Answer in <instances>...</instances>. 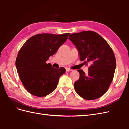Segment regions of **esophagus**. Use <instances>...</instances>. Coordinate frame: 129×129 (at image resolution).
<instances>
[{
  "instance_id": "esophagus-1",
  "label": "esophagus",
  "mask_w": 129,
  "mask_h": 129,
  "mask_svg": "<svg viewBox=\"0 0 129 129\" xmlns=\"http://www.w3.org/2000/svg\"><path fill=\"white\" fill-rule=\"evenodd\" d=\"M66 72H71V71H72V69H70V68H66Z\"/></svg>"
}]
</instances>
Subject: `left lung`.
<instances>
[{"label": "left lung", "mask_w": 129, "mask_h": 129, "mask_svg": "<svg viewBox=\"0 0 129 129\" xmlns=\"http://www.w3.org/2000/svg\"><path fill=\"white\" fill-rule=\"evenodd\" d=\"M69 39L76 47L81 61L91 64L88 74L77 70L80 78L74 88L85 100L100 98L107 91L114 78L116 67L114 52L107 42L93 31L72 34Z\"/></svg>", "instance_id": "8db88e82"}]
</instances>
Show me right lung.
I'll return each instance as SVG.
<instances>
[{
    "label": "right lung",
    "instance_id": "1",
    "mask_svg": "<svg viewBox=\"0 0 129 129\" xmlns=\"http://www.w3.org/2000/svg\"><path fill=\"white\" fill-rule=\"evenodd\" d=\"M69 35L37 34L27 40L19 50L15 61L17 72L24 86L32 95L46 96L57 87L66 69L53 68L46 62L66 42Z\"/></svg>",
    "mask_w": 129,
    "mask_h": 129
}]
</instances>
